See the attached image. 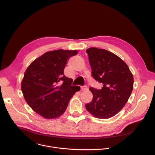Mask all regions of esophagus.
<instances>
[{
    "mask_svg": "<svg viewBox=\"0 0 155 155\" xmlns=\"http://www.w3.org/2000/svg\"><path fill=\"white\" fill-rule=\"evenodd\" d=\"M87 90V86L84 85V86H81V91H84V90Z\"/></svg>",
    "mask_w": 155,
    "mask_h": 155,
    "instance_id": "esophagus-1",
    "label": "esophagus"
}]
</instances>
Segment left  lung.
<instances>
[{"mask_svg": "<svg viewBox=\"0 0 155 155\" xmlns=\"http://www.w3.org/2000/svg\"><path fill=\"white\" fill-rule=\"evenodd\" d=\"M92 77L103 84L101 90L91 87L93 100L86 110L97 118L117 115L127 103L133 90L134 78L127 65L118 56L104 49L86 50Z\"/></svg>", "mask_w": 155, "mask_h": 155, "instance_id": "8db88e82", "label": "left lung"}]
</instances>
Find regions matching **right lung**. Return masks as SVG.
Listing matches in <instances>:
<instances>
[{
	"instance_id": "add662e5",
	"label": "right lung",
	"mask_w": 155,
	"mask_h": 155,
	"mask_svg": "<svg viewBox=\"0 0 155 155\" xmlns=\"http://www.w3.org/2000/svg\"><path fill=\"white\" fill-rule=\"evenodd\" d=\"M77 50L48 51L34 61L26 69L21 82V90L29 107L45 118L62 115L70 99L80 86H71L72 80L64 70L69 59Z\"/></svg>"
}]
</instances>
